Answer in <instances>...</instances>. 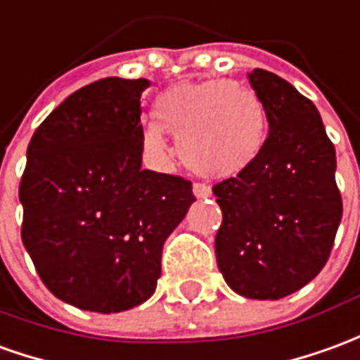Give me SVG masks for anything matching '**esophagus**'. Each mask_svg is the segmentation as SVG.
<instances>
[{
  "mask_svg": "<svg viewBox=\"0 0 360 360\" xmlns=\"http://www.w3.org/2000/svg\"><path fill=\"white\" fill-rule=\"evenodd\" d=\"M193 193H195V197L197 198H208L212 195L210 187L205 185V183H195V185H193Z\"/></svg>",
  "mask_w": 360,
  "mask_h": 360,
  "instance_id": "obj_1",
  "label": "esophagus"
}]
</instances>
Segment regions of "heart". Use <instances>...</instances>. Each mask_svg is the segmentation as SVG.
<instances>
[{"label": "heart", "mask_w": 360, "mask_h": 360, "mask_svg": "<svg viewBox=\"0 0 360 360\" xmlns=\"http://www.w3.org/2000/svg\"><path fill=\"white\" fill-rule=\"evenodd\" d=\"M154 122L142 128L144 154L167 165V134L179 140L181 158L206 177H236L248 172L267 142V109L255 89L240 82H181L158 95Z\"/></svg>", "instance_id": "1"}]
</instances>
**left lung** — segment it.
Masks as SVG:
<instances>
[{"mask_svg":"<svg viewBox=\"0 0 360 360\" xmlns=\"http://www.w3.org/2000/svg\"><path fill=\"white\" fill-rule=\"evenodd\" d=\"M248 79L267 109L269 134L248 172L212 188L222 208L216 261L233 292L278 300L328 261L343 214L338 162L310 99L267 70L255 68Z\"/></svg>","mask_w":360,"mask_h":360,"instance_id":"obj_1","label":"left lung"}]
</instances>
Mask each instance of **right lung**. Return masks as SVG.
Returning <instances> with one entry per match:
<instances>
[{"mask_svg":"<svg viewBox=\"0 0 360 360\" xmlns=\"http://www.w3.org/2000/svg\"><path fill=\"white\" fill-rule=\"evenodd\" d=\"M150 82L105 77L60 103L27 148L21 238L50 292L79 310L140 306L163 241L195 202L191 181L142 169L140 97Z\"/></svg>","mask_w":360,"mask_h":360,"instance_id":"add662e5","label":"right lung"}]
</instances>
